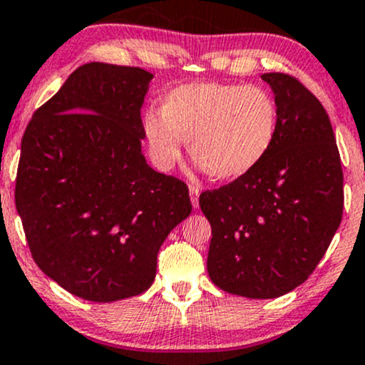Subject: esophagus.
I'll use <instances>...</instances> for the list:
<instances>
[{
    "mask_svg": "<svg viewBox=\"0 0 365 365\" xmlns=\"http://www.w3.org/2000/svg\"><path fill=\"white\" fill-rule=\"evenodd\" d=\"M188 194H190V202H192V206H194V209L199 207V194H200L199 188L190 185L188 187Z\"/></svg>",
    "mask_w": 365,
    "mask_h": 365,
    "instance_id": "obj_1",
    "label": "esophagus"
}]
</instances>
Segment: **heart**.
<instances>
[{
  "label": "heart",
  "instance_id": "b5f03b06",
  "mask_svg": "<svg viewBox=\"0 0 365 365\" xmlns=\"http://www.w3.org/2000/svg\"><path fill=\"white\" fill-rule=\"evenodd\" d=\"M154 165L170 170L188 153L217 180L240 178L273 149L279 113L273 96L257 86L192 82L166 94L163 111L142 118Z\"/></svg>",
  "mask_w": 365,
  "mask_h": 365
}]
</instances>
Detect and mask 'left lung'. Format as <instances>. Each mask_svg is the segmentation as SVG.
<instances>
[{
  "label": "left lung",
  "instance_id": "left-lung-1",
  "mask_svg": "<svg viewBox=\"0 0 365 365\" xmlns=\"http://www.w3.org/2000/svg\"><path fill=\"white\" fill-rule=\"evenodd\" d=\"M279 113L261 165L207 190V273L221 290L276 299L311 276L341 223L343 171L328 113L295 77L262 73Z\"/></svg>",
  "mask_w": 365,
  "mask_h": 365
}]
</instances>
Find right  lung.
Instances as JSON below:
<instances>
[{
	"label": "right lung",
	"instance_id": "right-lung-1",
	"mask_svg": "<svg viewBox=\"0 0 365 365\" xmlns=\"http://www.w3.org/2000/svg\"><path fill=\"white\" fill-rule=\"evenodd\" d=\"M154 75L91 61L34 113L15 202L32 257L75 297L116 302L156 278L159 247L192 211L188 188L142 154Z\"/></svg>",
	"mask_w": 365,
	"mask_h": 365
}]
</instances>
